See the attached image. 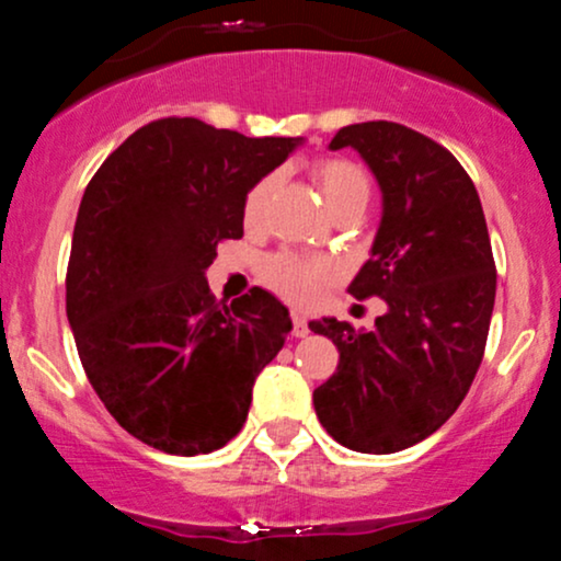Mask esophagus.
<instances>
[{
    "instance_id": "1",
    "label": "esophagus",
    "mask_w": 561,
    "mask_h": 561,
    "mask_svg": "<svg viewBox=\"0 0 561 561\" xmlns=\"http://www.w3.org/2000/svg\"><path fill=\"white\" fill-rule=\"evenodd\" d=\"M293 335L295 337L309 335V319H306L300 311H293Z\"/></svg>"
}]
</instances>
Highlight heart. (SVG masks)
<instances>
[{
	"instance_id": "obj_1",
	"label": "heart",
	"mask_w": 561,
	"mask_h": 561,
	"mask_svg": "<svg viewBox=\"0 0 561 561\" xmlns=\"http://www.w3.org/2000/svg\"><path fill=\"white\" fill-rule=\"evenodd\" d=\"M311 178L332 215L343 210V207H365L367 199H370V178H367V172L362 170L359 164L351 162V159H319V162L311 164ZM274 175H266L244 194V224H261L268 205V196L271 191H274ZM330 274L332 271L324 261L295 255V252H274V255H268L261 266L263 282H266L271 290L279 293L282 298L290 300V304L300 306L311 304V300L322 293Z\"/></svg>"
}]
</instances>
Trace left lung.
I'll list each match as a JSON object with an SVG mask.
<instances>
[{
    "instance_id": "8db88e82",
    "label": "left lung",
    "mask_w": 561,
    "mask_h": 561,
    "mask_svg": "<svg viewBox=\"0 0 561 561\" xmlns=\"http://www.w3.org/2000/svg\"><path fill=\"white\" fill-rule=\"evenodd\" d=\"M362 153L383 191L373 257L348 293L380 298L370 332L322 319L335 373L313 391L319 423L356 453H399L434 434L469 393L484 356L495 261L482 202L445 146L397 122L337 130L330 149Z\"/></svg>"
}]
</instances>
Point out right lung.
<instances>
[{
  "label": "right lung",
  "instance_id": "right-lung-1",
  "mask_svg": "<svg viewBox=\"0 0 561 561\" xmlns=\"http://www.w3.org/2000/svg\"><path fill=\"white\" fill-rule=\"evenodd\" d=\"M298 144L164 116L84 188L66 268L73 343L114 421L153 450H220L285 346L293 322L274 295L252 287L218 304L205 271L244 233V194Z\"/></svg>",
  "mask_w": 561,
  "mask_h": 561
}]
</instances>
